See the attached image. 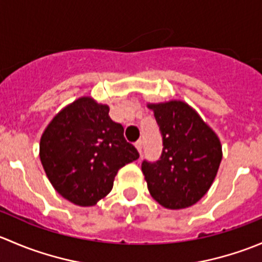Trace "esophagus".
<instances>
[{"instance_id":"34e87169","label":"esophagus","mask_w":262,"mask_h":262,"mask_svg":"<svg viewBox=\"0 0 262 262\" xmlns=\"http://www.w3.org/2000/svg\"><path fill=\"white\" fill-rule=\"evenodd\" d=\"M134 146H136V148L138 149L139 153L142 152V141H141V139H139V141H137L136 143H134Z\"/></svg>"}]
</instances>
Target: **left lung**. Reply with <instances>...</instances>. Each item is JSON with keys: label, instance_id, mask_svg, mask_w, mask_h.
I'll list each match as a JSON object with an SVG mask.
<instances>
[{"label": "left lung", "instance_id": "1", "mask_svg": "<svg viewBox=\"0 0 262 262\" xmlns=\"http://www.w3.org/2000/svg\"><path fill=\"white\" fill-rule=\"evenodd\" d=\"M163 138L155 163L143 161L142 171L153 199L167 209L196 204L212 186L223 152L215 132L181 100L150 104Z\"/></svg>", "mask_w": 262, "mask_h": 262}]
</instances>
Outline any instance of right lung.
<instances>
[{"label": "right lung", "instance_id": "right-lung-1", "mask_svg": "<svg viewBox=\"0 0 262 262\" xmlns=\"http://www.w3.org/2000/svg\"><path fill=\"white\" fill-rule=\"evenodd\" d=\"M109 106L82 96L63 107L44 129L41 165L55 191L80 207H92L113 189L119 168L138 160Z\"/></svg>", "mask_w": 262, "mask_h": 262}]
</instances>
